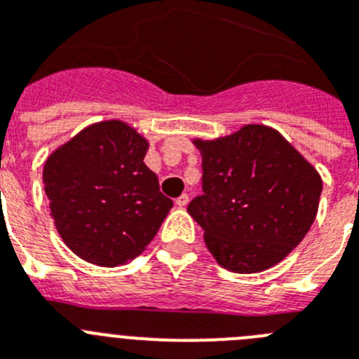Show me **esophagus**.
Listing matches in <instances>:
<instances>
[{
    "mask_svg": "<svg viewBox=\"0 0 359 359\" xmlns=\"http://www.w3.org/2000/svg\"><path fill=\"white\" fill-rule=\"evenodd\" d=\"M176 205L180 208L187 207V205H189V194H182V196H180V198L176 199Z\"/></svg>",
    "mask_w": 359,
    "mask_h": 359,
    "instance_id": "esophagus-1",
    "label": "esophagus"
}]
</instances>
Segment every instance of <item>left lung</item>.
I'll list each match as a JSON object with an SVG mask.
<instances>
[{"label":"left lung","mask_w":359,"mask_h":359,"mask_svg":"<svg viewBox=\"0 0 359 359\" xmlns=\"http://www.w3.org/2000/svg\"><path fill=\"white\" fill-rule=\"evenodd\" d=\"M192 144L201 154L205 194L192 199L189 214L215 262L233 273H259L286 259L315 223L318 170L262 123Z\"/></svg>","instance_id":"1"}]
</instances>
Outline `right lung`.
Returning a JSON list of instances; mask_svg holds the SVG:
<instances>
[{
    "mask_svg": "<svg viewBox=\"0 0 359 359\" xmlns=\"http://www.w3.org/2000/svg\"><path fill=\"white\" fill-rule=\"evenodd\" d=\"M149 140L123 120L95 122L46 158L53 224L82 261L102 268L140 255L172 208L144 163Z\"/></svg>",
    "mask_w": 359,
    "mask_h": 359,
    "instance_id": "1",
    "label": "right lung"
}]
</instances>
